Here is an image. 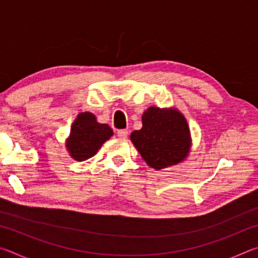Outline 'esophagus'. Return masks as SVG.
Segmentation results:
<instances>
[{
	"mask_svg": "<svg viewBox=\"0 0 258 258\" xmlns=\"http://www.w3.org/2000/svg\"><path fill=\"white\" fill-rule=\"evenodd\" d=\"M127 135H128L127 130H118V131H117V137H118L119 139H126V138H127Z\"/></svg>",
	"mask_w": 258,
	"mask_h": 258,
	"instance_id": "obj_1",
	"label": "esophagus"
}]
</instances>
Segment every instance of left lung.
Here are the masks:
<instances>
[{"label":"left lung","mask_w":258,"mask_h":258,"mask_svg":"<svg viewBox=\"0 0 258 258\" xmlns=\"http://www.w3.org/2000/svg\"><path fill=\"white\" fill-rule=\"evenodd\" d=\"M131 140L148 165L161 169L187 156L190 131L184 117L175 109L150 107L142 115V128L134 131Z\"/></svg>","instance_id":"8db88e82"}]
</instances>
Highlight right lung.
<instances>
[{"mask_svg": "<svg viewBox=\"0 0 258 258\" xmlns=\"http://www.w3.org/2000/svg\"><path fill=\"white\" fill-rule=\"evenodd\" d=\"M112 134V130L107 124L97 123L93 113L82 112L72 125L67 148L76 160L89 159Z\"/></svg>", "mask_w": 258, "mask_h": 258, "instance_id": "obj_1", "label": "right lung"}]
</instances>
